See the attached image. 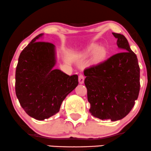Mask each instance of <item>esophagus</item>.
I'll return each mask as SVG.
<instances>
[{"label": "esophagus", "mask_w": 151, "mask_h": 151, "mask_svg": "<svg viewBox=\"0 0 151 151\" xmlns=\"http://www.w3.org/2000/svg\"><path fill=\"white\" fill-rule=\"evenodd\" d=\"M84 81V77L82 74H79V84H83Z\"/></svg>", "instance_id": "esophagus-1"}]
</instances>
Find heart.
I'll use <instances>...</instances> for the list:
<instances>
[{"instance_id":"b5f03b06","label":"heart","mask_w":151,"mask_h":151,"mask_svg":"<svg viewBox=\"0 0 151 151\" xmlns=\"http://www.w3.org/2000/svg\"><path fill=\"white\" fill-rule=\"evenodd\" d=\"M89 52L94 53V60L96 62H100L105 59L106 51L103 48H98L96 45L91 46L89 49Z\"/></svg>"}]
</instances>
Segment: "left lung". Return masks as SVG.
Returning <instances> with one entry per match:
<instances>
[{"mask_svg":"<svg viewBox=\"0 0 151 151\" xmlns=\"http://www.w3.org/2000/svg\"><path fill=\"white\" fill-rule=\"evenodd\" d=\"M122 51L84 69V84L94 117L111 121L125 117L135 105L140 91V67L127 39L112 33Z\"/></svg>","mask_w":151,"mask_h":151,"instance_id":"obj_1","label":"left lung"}]
</instances>
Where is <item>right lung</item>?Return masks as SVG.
Segmentation results:
<instances>
[{
	"label": "right lung",
	"mask_w": 151,
	"mask_h": 151,
	"mask_svg": "<svg viewBox=\"0 0 151 151\" xmlns=\"http://www.w3.org/2000/svg\"><path fill=\"white\" fill-rule=\"evenodd\" d=\"M40 34L21 51L16 70V94L30 117L38 120L57 114L66 97L78 85L77 74L54 69L55 46L39 41Z\"/></svg>",
	"instance_id": "1"
}]
</instances>
